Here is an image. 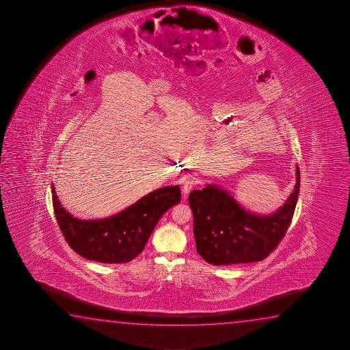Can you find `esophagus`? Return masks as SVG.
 Masks as SVG:
<instances>
[{
	"label": "esophagus",
	"mask_w": 350,
	"mask_h": 350,
	"mask_svg": "<svg viewBox=\"0 0 350 350\" xmlns=\"http://www.w3.org/2000/svg\"><path fill=\"white\" fill-rule=\"evenodd\" d=\"M195 184H196V179L193 177H190V176L183 179L182 191L184 193V196H187L191 191V189L195 187Z\"/></svg>",
	"instance_id": "esophagus-1"
}]
</instances>
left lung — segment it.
Segmentation results:
<instances>
[{"mask_svg":"<svg viewBox=\"0 0 350 350\" xmlns=\"http://www.w3.org/2000/svg\"><path fill=\"white\" fill-rule=\"evenodd\" d=\"M299 193V168L289 198L267 215L245 211L232 195L208 184L189 195L196 250L209 264H248L267 258L291 224Z\"/></svg>","mask_w":350,"mask_h":350,"instance_id":"obj_1","label":"left lung"}]
</instances>
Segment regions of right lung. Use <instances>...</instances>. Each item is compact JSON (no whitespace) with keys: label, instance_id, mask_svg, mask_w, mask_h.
Returning <instances> with one entry per match:
<instances>
[{"label":"right lung","instance_id":"right-lung-1","mask_svg":"<svg viewBox=\"0 0 350 350\" xmlns=\"http://www.w3.org/2000/svg\"><path fill=\"white\" fill-rule=\"evenodd\" d=\"M51 193L56 220L67 243L83 258L102 264H124L142 253L157 221L180 202L179 185L165 187L108 218L81 220L62 207L53 184Z\"/></svg>","mask_w":350,"mask_h":350}]
</instances>
